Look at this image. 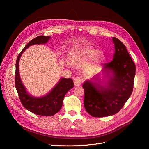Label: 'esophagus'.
<instances>
[{
	"label": "esophagus",
	"mask_w": 149,
	"mask_h": 149,
	"mask_svg": "<svg viewBox=\"0 0 149 149\" xmlns=\"http://www.w3.org/2000/svg\"><path fill=\"white\" fill-rule=\"evenodd\" d=\"M74 86H79L81 84V80L79 78H76L74 81Z\"/></svg>",
	"instance_id": "1"
}]
</instances>
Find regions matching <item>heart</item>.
<instances>
[{
  "instance_id": "obj_1",
  "label": "heart",
  "mask_w": 149,
  "mask_h": 149,
  "mask_svg": "<svg viewBox=\"0 0 149 149\" xmlns=\"http://www.w3.org/2000/svg\"><path fill=\"white\" fill-rule=\"evenodd\" d=\"M101 52L100 49L96 48H85L80 49L78 52L74 53L73 56V60H79V61H86L88 60L91 59L95 57L101 55ZM100 60H102V58H100Z\"/></svg>"
}]
</instances>
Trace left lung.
Here are the masks:
<instances>
[{"label":"left lung","instance_id":"obj_1","mask_svg":"<svg viewBox=\"0 0 149 149\" xmlns=\"http://www.w3.org/2000/svg\"><path fill=\"white\" fill-rule=\"evenodd\" d=\"M112 41L115 52L112 61L104 65L100 74L83 85L86 111L95 118L118 113L132 93L136 65L123 43L115 37Z\"/></svg>","mask_w":149,"mask_h":149}]
</instances>
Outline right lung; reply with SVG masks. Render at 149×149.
I'll return each instance as SVG.
<instances>
[{"instance_id":"obj_1","label":"right lung","mask_w":149,"mask_h":149,"mask_svg":"<svg viewBox=\"0 0 149 149\" xmlns=\"http://www.w3.org/2000/svg\"><path fill=\"white\" fill-rule=\"evenodd\" d=\"M50 36H38L26 45L17 57L15 75V84L20 101L24 107L32 113L44 116H52L60 111L67 92L73 88L74 83L71 78H61L58 83L45 96L36 97L30 94L22 82L19 72L20 58L26 49L33 45L45 44Z\"/></svg>"}]
</instances>
